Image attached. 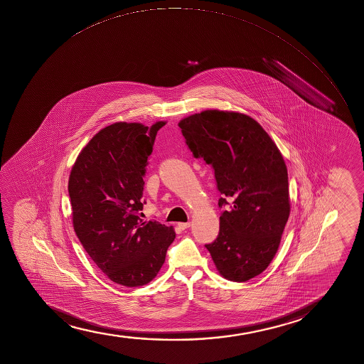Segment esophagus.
Instances as JSON below:
<instances>
[{
    "instance_id": "1",
    "label": "esophagus",
    "mask_w": 364,
    "mask_h": 364,
    "mask_svg": "<svg viewBox=\"0 0 364 364\" xmlns=\"http://www.w3.org/2000/svg\"><path fill=\"white\" fill-rule=\"evenodd\" d=\"M177 226L180 227L181 230H187L191 227V222H180Z\"/></svg>"
}]
</instances>
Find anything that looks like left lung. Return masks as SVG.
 <instances>
[{"label": "left lung", "instance_id": "left-lung-1", "mask_svg": "<svg viewBox=\"0 0 364 364\" xmlns=\"http://www.w3.org/2000/svg\"><path fill=\"white\" fill-rule=\"evenodd\" d=\"M178 126L196 158L215 170L222 197L230 205L220 216V233L205 245L223 278L247 282L271 264L290 215L288 170L269 134L252 117L208 109Z\"/></svg>", "mask_w": 364, "mask_h": 364}]
</instances>
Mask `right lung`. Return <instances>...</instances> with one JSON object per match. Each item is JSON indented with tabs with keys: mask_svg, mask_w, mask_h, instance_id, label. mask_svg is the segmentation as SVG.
<instances>
[{
	"mask_svg": "<svg viewBox=\"0 0 364 364\" xmlns=\"http://www.w3.org/2000/svg\"><path fill=\"white\" fill-rule=\"evenodd\" d=\"M165 124L105 126L71 167L68 191L76 235L100 271L124 287L154 279L176 238L173 227L139 218L146 160Z\"/></svg>",
	"mask_w": 364,
	"mask_h": 364,
	"instance_id": "add662e5",
	"label": "right lung"
}]
</instances>
